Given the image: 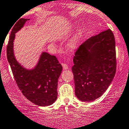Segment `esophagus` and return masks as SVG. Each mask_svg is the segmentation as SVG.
<instances>
[{"label": "esophagus", "instance_id": "1", "mask_svg": "<svg viewBox=\"0 0 129 129\" xmlns=\"http://www.w3.org/2000/svg\"><path fill=\"white\" fill-rule=\"evenodd\" d=\"M62 67H63V70H67L69 69L68 65H67L66 63H62Z\"/></svg>", "mask_w": 129, "mask_h": 129}]
</instances>
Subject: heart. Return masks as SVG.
Segmentation results:
<instances>
[{
	"label": "heart",
	"mask_w": 129,
	"mask_h": 129,
	"mask_svg": "<svg viewBox=\"0 0 129 129\" xmlns=\"http://www.w3.org/2000/svg\"><path fill=\"white\" fill-rule=\"evenodd\" d=\"M73 25H69L66 26L65 27V29L69 30L71 29ZM83 36H84L83 30L81 28H79L67 41V44H66V47H67V49L71 51L75 50L81 44Z\"/></svg>",
	"instance_id": "b5f03b06"
}]
</instances>
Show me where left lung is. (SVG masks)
Listing matches in <instances>:
<instances>
[{"label":"left lung","mask_w":129,"mask_h":129,"mask_svg":"<svg viewBox=\"0 0 129 129\" xmlns=\"http://www.w3.org/2000/svg\"><path fill=\"white\" fill-rule=\"evenodd\" d=\"M115 42L110 29L83 43L73 58L75 93L78 99L90 102L108 89L116 72Z\"/></svg>","instance_id":"obj_1"}]
</instances>
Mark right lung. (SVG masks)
<instances>
[{
  "label": "right lung",
  "mask_w": 129,
  "mask_h": 129,
  "mask_svg": "<svg viewBox=\"0 0 129 129\" xmlns=\"http://www.w3.org/2000/svg\"><path fill=\"white\" fill-rule=\"evenodd\" d=\"M29 20L22 18L13 25L7 47V60L17 84L25 97L39 106H49L57 99L58 79L62 71L57 57L43 51L36 66L27 69L17 60L14 54L15 34Z\"/></svg>",
  "instance_id": "right-lung-1"
}]
</instances>
